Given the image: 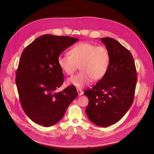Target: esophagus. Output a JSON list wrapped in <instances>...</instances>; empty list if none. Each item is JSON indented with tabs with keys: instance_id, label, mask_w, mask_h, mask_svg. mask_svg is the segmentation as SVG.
Here are the masks:
<instances>
[{
	"instance_id": "obj_1",
	"label": "esophagus",
	"mask_w": 154,
	"mask_h": 154,
	"mask_svg": "<svg viewBox=\"0 0 154 154\" xmlns=\"http://www.w3.org/2000/svg\"><path fill=\"white\" fill-rule=\"evenodd\" d=\"M77 92H78V95H79V96H80V95H82V94H83V93H84L83 91H82V90H81V89H77Z\"/></svg>"
}]
</instances>
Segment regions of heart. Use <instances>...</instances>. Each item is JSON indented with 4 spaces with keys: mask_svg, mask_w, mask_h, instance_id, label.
<instances>
[{
    "mask_svg": "<svg viewBox=\"0 0 154 154\" xmlns=\"http://www.w3.org/2000/svg\"><path fill=\"white\" fill-rule=\"evenodd\" d=\"M68 54H61L57 63L63 72L71 75L78 69L81 71L70 78L67 84L81 88L92 79L98 81L107 73L110 65V56L107 48L103 45L81 42L73 46Z\"/></svg>",
    "mask_w": 154,
    "mask_h": 154,
    "instance_id": "heart-1",
    "label": "heart"
}]
</instances>
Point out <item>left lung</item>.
Segmentation results:
<instances>
[{"label":"left lung","instance_id":"left-lung-1","mask_svg":"<svg viewBox=\"0 0 154 154\" xmlns=\"http://www.w3.org/2000/svg\"><path fill=\"white\" fill-rule=\"evenodd\" d=\"M110 56L104 76L84 92L89 100L85 109L88 119L100 127L119 122L132 105L137 82L136 69L131 53L116 40L103 37Z\"/></svg>","mask_w":154,"mask_h":154}]
</instances>
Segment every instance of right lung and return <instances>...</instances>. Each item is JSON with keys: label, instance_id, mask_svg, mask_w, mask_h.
Segmentation results:
<instances>
[{"label": "right lung", "instance_id": "right-lung-1", "mask_svg": "<svg viewBox=\"0 0 154 154\" xmlns=\"http://www.w3.org/2000/svg\"><path fill=\"white\" fill-rule=\"evenodd\" d=\"M78 38L43 35L22 51L16 74V84L22 109L34 123L48 127L63 117L78 96L74 86L56 90L63 83V73L57 58Z\"/></svg>", "mask_w": 154, "mask_h": 154}]
</instances>
